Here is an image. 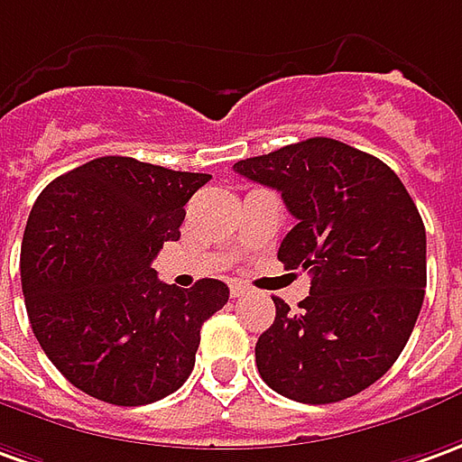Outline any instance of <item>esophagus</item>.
Wrapping results in <instances>:
<instances>
[{"instance_id":"obj_1","label":"esophagus","mask_w":462,"mask_h":462,"mask_svg":"<svg viewBox=\"0 0 462 462\" xmlns=\"http://www.w3.org/2000/svg\"><path fill=\"white\" fill-rule=\"evenodd\" d=\"M246 294H249V286L246 284H238V282H234V284H231V297L234 299L246 297Z\"/></svg>"}]
</instances>
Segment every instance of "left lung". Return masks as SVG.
Returning a JSON list of instances; mask_svg holds the SVG:
<instances>
[{
  "instance_id": "1",
  "label": "left lung",
  "mask_w": 462,
  "mask_h": 462,
  "mask_svg": "<svg viewBox=\"0 0 462 462\" xmlns=\"http://www.w3.org/2000/svg\"><path fill=\"white\" fill-rule=\"evenodd\" d=\"M276 189L297 226L279 246L286 269L311 273L310 297L256 342L273 393L329 405L357 395L395 365L418 322L428 266L425 226L390 165L332 138H310L234 165Z\"/></svg>"
}]
</instances>
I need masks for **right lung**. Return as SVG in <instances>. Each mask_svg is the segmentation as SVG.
Masks as SVG:
<instances>
[{
    "instance_id": "right-lung-1",
    "label": "right lung",
    "mask_w": 462,
    "mask_h": 462,
    "mask_svg": "<svg viewBox=\"0 0 462 462\" xmlns=\"http://www.w3.org/2000/svg\"><path fill=\"white\" fill-rule=\"evenodd\" d=\"M208 173L105 155L55 178L22 238V291L32 332L78 390L123 407L148 405L189 380L200 327L228 286L158 282L152 259L180 238L190 196Z\"/></svg>"
}]
</instances>
